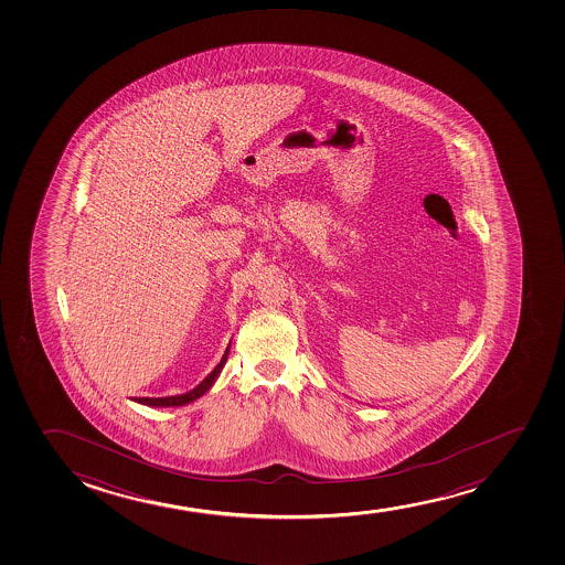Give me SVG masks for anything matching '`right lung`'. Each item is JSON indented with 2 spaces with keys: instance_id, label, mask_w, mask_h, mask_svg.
<instances>
[{
  "instance_id": "obj_1",
  "label": "right lung",
  "mask_w": 565,
  "mask_h": 565,
  "mask_svg": "<svg viewBox=\"0 0 565 565\" xmlns=\"http://www.w3.org/2000/svg\"><path fill=\"white\" fill-rule=\"evenodd\" d=\"M230 347H232V341L227 344L226 352H224V356H222L221 363L214 367L211 373H209L205 379H203L202 383L198 384L194 390H190L186 394H181V396H169V397H136L134 402L141 403V405H147V407H181V405H189V403L195 402L198 397L205 396L211 386L216 383V379L221 375L222 367L226 365L227 354H230Z\"/></svg>"
}]
</instances>
